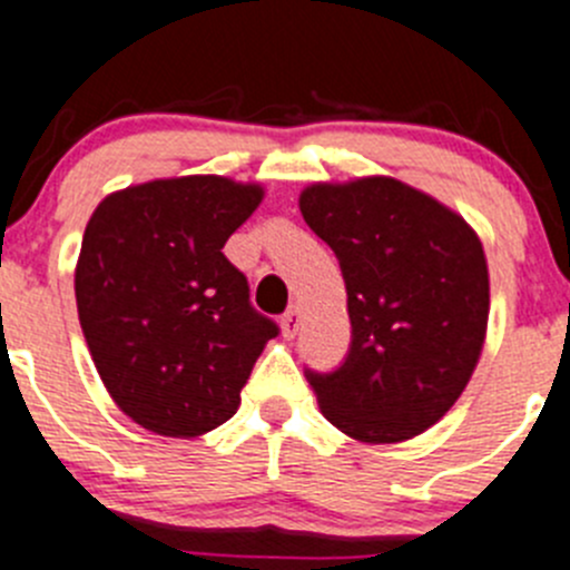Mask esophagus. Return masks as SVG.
<instances>
[{"label":"esophagus","instance_id":"esophagus-1","mask_svg":"<svg viewBox=\"0 0 570 570\" xmlns=\"http://www.w3.org/2000/svg\"><path fill=\"white\" fill-rule=\"evenodd\" d=\"M301 328V306H292L284 317H281V332H284L286 340H292Z\"/></svg>","mask_w":570,"mask_h":570}]
</instances>
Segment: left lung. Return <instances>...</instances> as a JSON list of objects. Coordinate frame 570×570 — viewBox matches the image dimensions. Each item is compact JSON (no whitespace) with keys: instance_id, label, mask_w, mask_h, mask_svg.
Listing matches in <instances>:
<instances>
[{"instance_id":"obj_1","label":"left lung","mask_w":570,"mask_h":570,"mask_svg":"<svg viewBox=\"0 0 570 570\" xmlns=\"http://www.w3.org/2000/svg\"><path fill=\"white\" fill-rule=\"evenodd\" d=\"M306 225L334 249L351 345L306 371L321 413L351 439L396 444L439 422L470 382L489 321V269L459 213L393 177L303 188Z\"/></svg>"}]
</instances>
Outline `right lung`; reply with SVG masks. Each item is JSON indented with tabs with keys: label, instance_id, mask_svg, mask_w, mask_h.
I'll return each mask as SVG.
<instances>
[{
	"label": "right lung",
	"instance_id": "right-lung-1",
	"mask_svg": "<svg viewBox=\"0 0 570 570\" xmlns=\"http://www.w3.org/2000/svg\"><path fill=\"white\" fill-rule=\"evenodd\" d=\"M264 199L216 174L109 194L83 230L78 321L106 391L140 428L194 439L225 424L261 351L278 334L225 258Z\"/></svg>",
	"mask_w": 570,
	"mask_h": 570
}]
</instances>
